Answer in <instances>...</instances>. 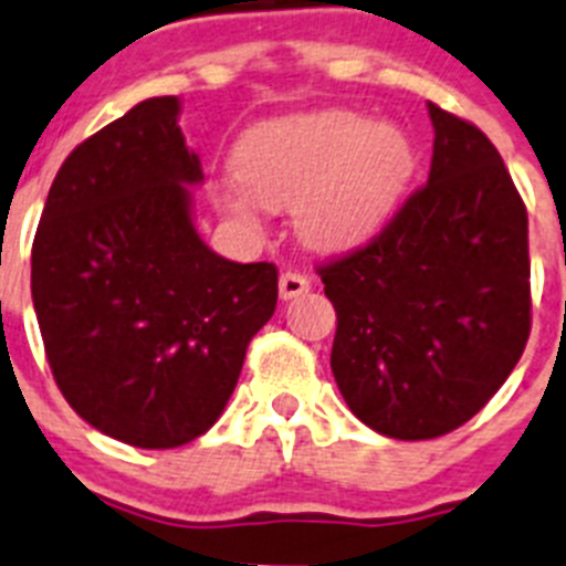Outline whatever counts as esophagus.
<instances>
[{"instance_id":"esophagus-1","label":"esophagus","mask_w":566,"mask_h":566,"mask_svg":"<svg viewBox=\"0 0 566 566\" xmlns=\"http://www.w3.org/2000/svg\"><path fill=\"white\" fill-rule=\"evenodd\" d=\"M277 289H280V297H283V301H292V297H301V294H306L308 289H312V283H308L306 274L292 272V269H289V272L280 274Z\"/></svg>"}]
</instances>
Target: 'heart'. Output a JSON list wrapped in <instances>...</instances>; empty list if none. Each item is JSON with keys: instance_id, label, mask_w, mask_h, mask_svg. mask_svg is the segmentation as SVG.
<instances>
[{"instance_id": "b5f03b06", "label": "heart", "mask_w": 566, "mask_h": 566, "mask_svg": "<svg viewBox=\"0 0 566 566\" xmlns=\"http://www.w3.org/2000/svg\"><path fill=\"white\" fill-rule=\"evenodd\" d=\"M415 166L409 134L349 108L258 125L237 148V182L217 191L231 220L254 226L260 206L294 202V229L315 249L364 243L392 214Z\"/></svg>"}]
</instances>
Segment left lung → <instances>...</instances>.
Instances as JSON below:
<instances>
[{"label": "left lung", "mask_w": 566, "mask_h": 566, "mask_svg": "<svg viewBox=\"0 0 566 566\" xmlns=\"http://www.w3.org/2000/svg\"><path fill=\"white\" fill-rule=\"evenodd\" d=\"M429 180L371 243L321 265L332 375L369 429L438 438L486 407L530 337L526 209L481 128L429 103Z\"/></svg>", "instance_id": "obj_1"}]
</instances>
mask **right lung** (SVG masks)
<instances>
[{
    "label": "right lung",
    "instance_id": "obj_1",
    "mask_svg": "<svg viewBox=\"0 0 566 566\" xmlns=\"http://www.w3.org/2000/svg\"><path fill=\"white\" fill-rule=\"evenodd\" d=\"M200 182L180 99L154 96L67 154L33 237L53 380L82 421L139 449L214 427L277 306L274 263H234L202 243Z\"/></svg>",
    "mask_w": 566,
    "mask_h": 566
}]
</instances>
